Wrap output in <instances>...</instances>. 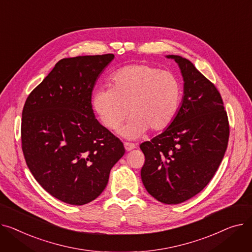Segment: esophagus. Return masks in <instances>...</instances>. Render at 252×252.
I'll return each mask as SVG.
<instances>
[{"mask_svg":"<svg viewBox=\"0 0 252 252\" xmlns=\"http://www.w3.org/2000/svg\"><path fill=\"white\" fill-rule=\"evenodd\" d=\"M124 147H125V150H126L127 152H130V151L135 149L136 144L132 143V142H124Z\"/></svg>","mask_w":252,"mask_h":252,"instance_id":"esophagus-1","label":"esophagus"}]
</instances>
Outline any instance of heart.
I'll return each instance as SVG.
<instances>
[{"label": "heart", "instance_id": "obj_1", "mask_svg": "<svg viewBox=\"0 0 252 252\" xmlns=\"http://www.w3.org/2000/svg\"><path fill=\"white\" fill-rule=\"evenodd\" d=\"M112 88H100L93 96V107L102 125L110 130L132 118L120 133L128 138L147 130L167 129L175 121L182 101V84L175 74L146 64L118 69L111 76Z\"/></svg>", "mask_w": 252, "mask_h": 252}]
</instances>
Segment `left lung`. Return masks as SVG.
Returning <instances> with one entry per match:
<instances>
[{"instance_id":"left-lung-1","label":"left lung","mask_w":252,"mask_h":252,"mask_svg":"<svg viewBox=\"0 0 252 252\" xmlns=\"http://www.w3.org/2000/svg\"><path fill=\"white\" fill-rule=\"evenodd\" d=\"M184 95L175 121L151 141L140 144L145 161L141 180L149 193L166 204L193 197L209 184L224 158L229 121L214 83L180 56Z\"/></svg>"}]
</instances>
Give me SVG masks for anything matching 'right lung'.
<instances>
[{
	"label": "right lung",
	"mask_w": 252,
	"mask_h": 252,
	"mask_svg": "<svg viewBox=\"0 0 252 252\" xmlns=\"http://www.w3.org/2000/svg\"><path fill=\"white\" fill-rule=\"evenodd\" d=\"M113 54L59 61L26 98L22 111L24 158L35 180L57 199L82 205L106 188L124 145L95 119L92 94Z\"/></svg>",
	"instance_id": "right-lung-1"
}]
</instances>
